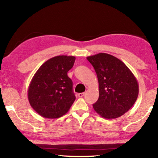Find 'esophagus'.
I'll return each instance as SVG.
<instances>
[{
    "label": "esophagus",
    "instance_id": "34e87169",
    "mask_svg": "<svg viewBox=\"0 0 158 158\" xmlns=\"http://www.w3.org/2000/svg\"><path fill=\"white\" fill-rule=\"evenodd\" d=\"M84 95H85V93H79V94H78V96H79V98H81Z\"/></svg>",
    "mask_w": 158,
    "mask_h": 158
}]
</instances>
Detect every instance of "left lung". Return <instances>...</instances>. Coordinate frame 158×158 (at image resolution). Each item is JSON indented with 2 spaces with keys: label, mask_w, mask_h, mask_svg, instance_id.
Listing matches in <instances>:
<instances>
[{
  "label": "left lung",
  "mask_w": 158,
  "mask_h": 158,
  "mask_svg": "<svg viewBox=\"0 0 158 158\" xmlns=\"http://www.w3.org/2000/svg\"><path fill=\"white\" fill-rule=\"evenodd\" d=\"M99 83V98L93 106L106 119L116 118L134 105L139 94L137 80L118 58L105 53L88 56Z\"/></svg>",
  "instance_id": "8db88e82"
}]
</instances>
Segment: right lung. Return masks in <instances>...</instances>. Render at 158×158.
I'll list each match as a JSON object with an SVG mask.
<instances>
[{"label":"right lung","instance_id":"obj_1","mask_svg":"<svg viewBox=\"0 0 158 158\" xmlns=\"http://www.w3.org/2000/svg\"><path fill=\"white\" fill-rule=\"evenodd\" d=\"M75 57L57 56L44 63L34 74L28 89L31 106L47 118H57L69 111L75 100L68 72Z\"/></svg>","mask_w":158,"mask_h":158}]
</instances>
